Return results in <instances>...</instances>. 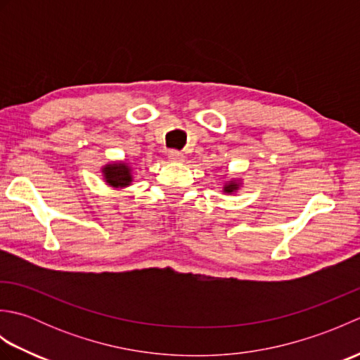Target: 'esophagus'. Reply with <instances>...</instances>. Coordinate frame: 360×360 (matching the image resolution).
I'll list each match as a JSON object with an SVG mask.
<instances>
[{"instance_id":"esophagus-1","label":"esophagus","mask_w":360,"mask_h":360,"mask_svg":"<svg viewBox=\"0 0 360 360\" xmlns=\"http://www.w3.org/2000/svg\"><path fill=\"white\" fill-rule=\"evenodd\" d=\"M168 159H170L172 162H182V160H184V155H182L181 151L172 150V151H168Z\"/></svg>"}]
</instances>
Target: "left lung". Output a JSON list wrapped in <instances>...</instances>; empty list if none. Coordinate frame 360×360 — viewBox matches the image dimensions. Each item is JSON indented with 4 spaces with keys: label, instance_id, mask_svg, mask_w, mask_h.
<instances>
[{
    "label": "left lung",
    "instance_id": "1",
    "mask_svg": "<svg viewBox=\"0 0 360 360\" xmlns=\"http://www.w3.org/2000/svg\"><path fill=\"white\" fill-rule=\"evenodd\" d=\"M240 188V182L238 181H229V182H226V184H224V192L226 193H229V195H231V193H233V192H236V190H238Z\"/></svg>",
    "mask_w": 360,
    "mask_h": 360
}]
</instances>
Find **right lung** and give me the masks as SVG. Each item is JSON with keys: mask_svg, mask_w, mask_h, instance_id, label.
Returning <instances> with one entry per match:
<instances>
[{"mask_svg": "<svg viewBox=\"0 0 360 360\" xmlns=\"http://www.w3.org/2000/svg\"><path fill=\"white\" fill-rule=\"evenodd\" d=\"M102 173L106 184L116 188L128 187L133 181L131 168H129V165L125 162H114V164L105 165L102 168Z\"/></svg>", "mask_w": 360, "mask_h": 360, "instance_id": "right-lung-1", "label": "right lung"}]
</instances>
